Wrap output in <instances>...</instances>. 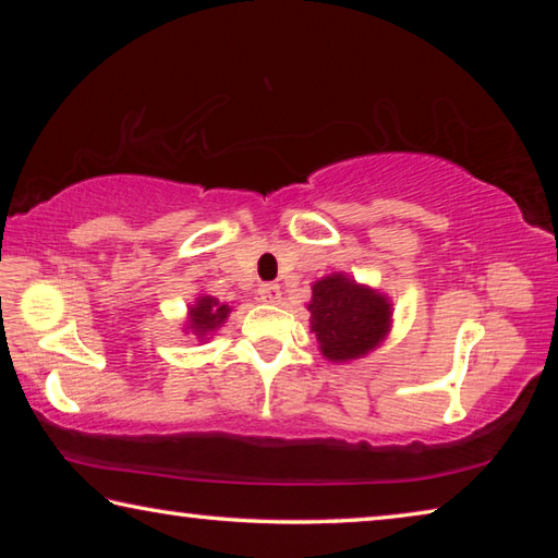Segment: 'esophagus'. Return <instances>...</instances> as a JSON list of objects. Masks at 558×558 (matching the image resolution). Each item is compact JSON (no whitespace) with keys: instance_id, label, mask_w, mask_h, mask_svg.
<instances>
[{"instance_id":"obj_1","label":"esophagus","mask_w":558,"mask_h":558,"mask_svg":"<svg viewBox=\"0 0 558 558\" xmlns=\"http://www.w3.org/2000/svg\"><path fill=\"white\" fill-rule=\"evenodd\" d=\"M258 300L266 302V305H278V302H280V286H272V282L260 286L258 288Z\"/></svg>"}]
</instances>
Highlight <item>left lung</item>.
I'll return each mask as SVG.
<instances>
[{
  "label": "left lung",
  "mask_w": 558,
  "mask_h": 558,
  "mask_svg": "<svg viewBox=\"0 0 558 558\" xmlns=\"http://www.w3.org/2000/svg\"><path fill=\"white\" fill-rule=\"evenodd\" d=\"M310 329L319 352L332 364L362 359L391 332L393 305L389 295L347 272H329L313 282V298L307 302Z\"/></svg>",
  "instance_id": "1"
}]
</instances>
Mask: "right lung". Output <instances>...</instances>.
Segmentation results:
<instances>
[{
  "instance_id": "1",
  "label": "right lung",
  "mask_w": 558,
  "mask_h": 558,
  "mask_svg": "<svg viewBox=\"0 0 558 558\" xmlns=\"http://www.w3.org/2000/svg\"><path fill=\"white\" fill-rule=\"evenodd\" d=\"M231 310L233 307L226 305V302H221L219 298L202 292V295L186 307V319L182 327L184 335H192L199 339V342H206V339H211L216 329L226 323V317L231 315Z\"/></svg>"
}]
</instances>
